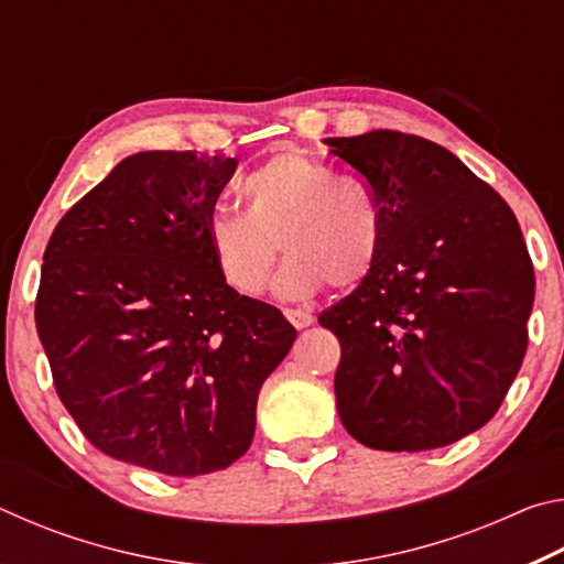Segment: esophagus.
Listing matches in <instances>:
<instances>
[{
  "mask_svg": "<svg viewBox=\"0 0 564 564\" xmlns=\"http://www.w3.org/2000/svg\"><path fill=\"white\" fill-rule=\"evenodd\" d=\"M285 318L291 321L293 328H308L313 323V313L305 311V308H285Z\"/></svg>",
  "mask_w": 564,
  "mask_h": 564,
  "instance_id": "1",
  "label": "esophagus"
}]
</instances>
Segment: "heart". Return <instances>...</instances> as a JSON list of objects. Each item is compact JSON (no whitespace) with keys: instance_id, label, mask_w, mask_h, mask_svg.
Listing matches in <instances>:
<instances>
[{"instance_id":"obj_1","label":"heart","mask_w":564,"mask_h":564,"mask_svg":"<svg viewBox=\"0 0 564 564\" xmlns=\"http://www.w3.org/2000/svg\"><path fill=\"white\" fill-rule=\"evenodd\" d=\"M241 208L208 216L206 238L234 291L259 295L271 279L279 241L285 261L275 289L308 299L330 283L350 289L373 271L383 243L376 196L301 151H281L238 178Z\"/></svg>"}]
</instances>
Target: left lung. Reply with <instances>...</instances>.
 I'll return each mask as SVG.
<instances>
[{"label":"left lung","mask_w":564,"mask_h":564,"mask_svg":"<svg viewBox=\"0 0 564 564\" xmlns=\"http://www.w3.org/2000/svg\"><path fill=\"white\" fill-rule=\"evenodd\" d=\"M323 144L383 216L373 271L318 316L340 343V423L376 451L460 441L498 413L528 350L534 271L518 218L453 151L413 133Z\"/></svg>","instance_id":"obj_1"}]
</instances>
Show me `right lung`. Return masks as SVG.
Masks as SVG:
<instances>
[{"label": "right lung", "instance_id": "obj_1", "mask_svg": "<svg viewBox=\"0 0 564 564\" xmlns=\"http://www.w3.org/2000/svg\"><path fill=\"white\" fill-rule=\"evenodd\" d=\"M238 161L141 151L56 224L36 333L54 388L87 441L161 475L224 470L256 433L263 380L295 328L236 293L206 224Z\"/></svg>", "mask_w": 564, "mask_h": 564}]
</instances>
